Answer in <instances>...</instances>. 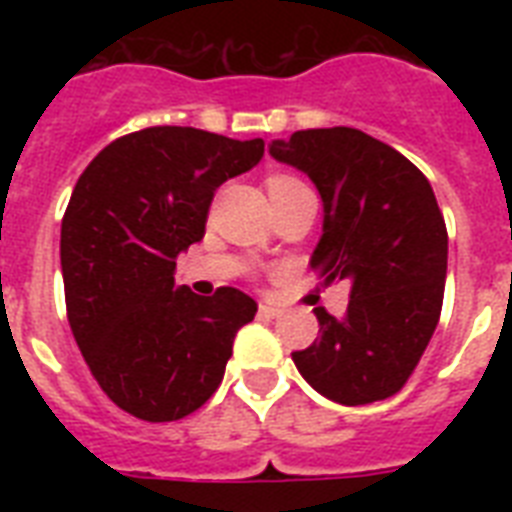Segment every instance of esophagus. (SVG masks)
I'll return each instance as SVG.
<instances>
[{"instance_id": "1", "label": "esophagus", "mask_w": 512, "mask_h": 512, "mask_svg": "<svg viewBox=\"0 0 512 512\" xmlns=\"http://www.w3.org/2000/svg\"><path fill=\"white\" fill-rule=\"evenodd\" d=\"M260 316H265V319H279L281 308H276V305H268V303H260Z\"/></svg>"}]
</instances>
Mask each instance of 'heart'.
<instances>
[{
    "instance_id": "b5f03b06",
    "label": "heart",
    "mask_w": 512,
    "mask_h": 512,
    "mask_svg": "<svg viewBox=\"0 0 512 512\" xmlns=\"http://www.w3.org/2000/svg\"><path fill=\"white\" fill-rule=\"evenodd\" d=\"M289 180H292V177H273L271 183H289Z\"/></svg>"
}]
</instances>
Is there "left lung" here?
I'll return each instance as SVG.
<instances>
[{
    "mask_svg": "<svg viewBox=\"0 0 512 512\" xmlns=\"http://www.w3.org/2000/svg\"><path fill=\"white\" fill-rule=\"evenodd\" d=\"M268 154L305 172L324 204L311 268L350 281L342 319L316 308L321 337L292 353L329 401L372 404L404 388L436 332L449 239L436 193L396 148L353 127L300 130Z\"/></svg>",
    "mask_w": 512,
    "mask_h": 512,
    "instance_id": "8db88e82",
    "label": "left lung"
}]
</instances>
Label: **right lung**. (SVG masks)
I'll list each match as a JSON object with an SVG mask.
<instances>
[{
    "mask_svg": "<svg viewBox=\"0 0 512 512\" xmlns=\"http://www.w3.org/2000/svg\"><path fill=\"white\" fill-rule=\"evenodd\" d=\"M265 143L196 127H148L106 146L76 180L60 225L68 324L106 396L148 422L196 412L217 390L233 337L257 303L175 287V260L201 241L212 196Z\"/></svg>",
    "mask_w": 512,
    "mask_h": 512,
    "instance_id": "1",
    "label": "right lung"
}]
</instances>
